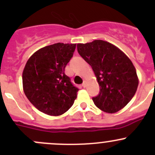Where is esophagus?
<instances>
[{
  "instance_id": "34e87169",
  "label": "esophagus",
  "mask_w": 155,
  "mask_h": 155,
  "mask_svg": "<svg viewBox=\"0 0 155 155\" xmlns=\"http://www.w3.org/2000/svg\"><path fill=\"white\" fill-rule=\"evenodd\" d=\"M82 86L83 87H86V82H85V81H84L83 83H82Z\"/></svg>"
}]
</instances>
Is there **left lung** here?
Instances as JSON below:
<instances>
[{"instance_id":"obj_1","label":"left lung","mask_w":155,"mask_h":155,"mask_svg":"<svg viewBox=\"0 0 155 155\" xmlns=\"http://www.w3.org/2000/svg\"><path fill=\"white\" fill-rule=\"evenodd\" d=\"M81 57L91 65L100 92L92 97L96 107L108 113L121 110L137 91V71L129 58L119 48L104 40L77 44Z\"/></svg>"}]
</instances>
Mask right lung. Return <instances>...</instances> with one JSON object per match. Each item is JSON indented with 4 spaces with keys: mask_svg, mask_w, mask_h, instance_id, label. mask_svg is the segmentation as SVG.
Returning <instances> with one entry per match:
<instances>
[{
    "mask_svg": "<svg viewBox=\"0 0 155 155\" xmlns=\"http://www.w3.org/2000/svg\"><path fill=\"white\" fill-rule=\"evenodd\" d=\"M76 44L54 43L36 51L22 73L24 92L38 110L61 115L73 106L79 91L64 73Z\"/></svg>",
    "mask_w": 155,
    "mask_h": 155,
    "instance_id": "1",
    "label": "right lung"
}]
</instances>
